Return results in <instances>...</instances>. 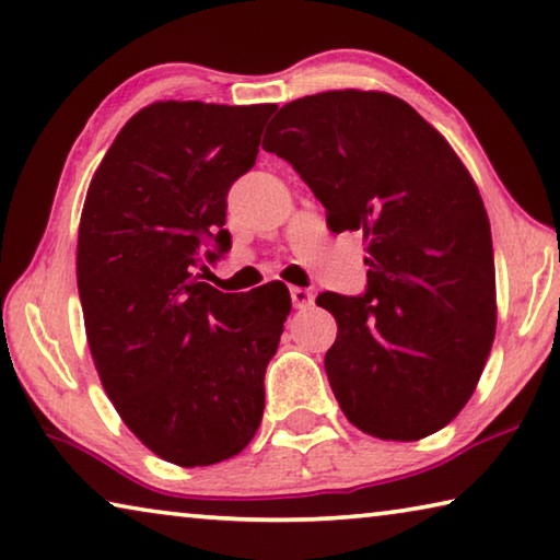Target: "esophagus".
Wrapping results in <instances>:
<instances>
[{
	"instance_id": "esophagus-1",
	"label": "esophagus",
	"mask_w": 560,
	"mask_h": 560,
	"mask_svg": "<svg viewBox=\"0 0 560 560\" xmlns=\"http://www.w3.org/2000/svg\"><path fill=\"white\" fill-rule=\"evenodd\" d=\"M291 304L294 308H308L314 304V291L312 289H304V287H291Z\"/></svg>"
}]
</instances>
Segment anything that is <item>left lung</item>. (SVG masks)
I'll return each mask as SVG.
<instances>
[{"label": "left lung", "instance_id": "8db88e82", "mask_svg": "<svg viewBox=\"0 0 560 560\" xmlns=\"http://www.w3.org/2000/svg\"><path fill=\"white\" fill-rule=\"evenodd\" d=\"M264 149L294 166L334 234L363 232L366 291H324L339 334L324 366L357 429L416 441L454 421L495 334L493 242L481 194L413 106L324 92L281 106Z\"/></svg>", "mask_w": 560, "mask_h": 560}]
</instances>
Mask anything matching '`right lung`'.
<instances>
[{
  "mask_svg": "<svg viewBox=\"0 0 560 560\" xmlns=\"http://www.w3.org/2000/svg\"><path fill=\"white\" fill-rule=\"evenodd\" d=\"M273 109L156 102L124 124L86 191L77 287L94 366L131 433L176 466L236 456L264 416L289 289L224 294L199 269L232 248L226 194Z\"/></svg>",
  "mask_w": 560,
  "mask_h": 560,
  "instance_id": "1",
  "label": "right lung"
}]
</instances>
